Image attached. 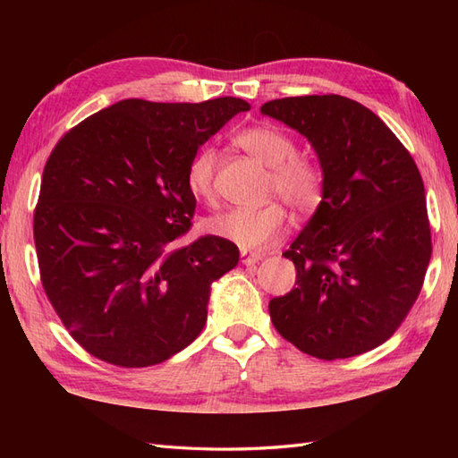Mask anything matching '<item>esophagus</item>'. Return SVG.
<instances>
[{
    "instance_id": "obj_1",
    "label": "esophagus",
    "mask_w": 458,
    "mask_h": 458,
    "mask_svg": "<svg viewBox=\"0 0 458 458\" xmlns=\"http://www.w3.org/2000/svg\"><path fill=\"white\" fill-rule=\"evenodd\" d=\"M259 259H264V254H259V251L242 250V264H244V266H254V264H258Z\"/></svg>"
}]
</instances>
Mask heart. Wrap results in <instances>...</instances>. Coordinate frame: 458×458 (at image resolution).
I'll return each mask as SVG.
<instances>
[{"mask_svg":"<svg viewBox=\"0 0 458 458\" xmlns=\"http://www.w3.org/2000/svg\"><path fill=\"white\" fill-rule=\"evenodd\" d=\"M234 141L251 157L271 167V194H281L299 214H310L318 208L325 194L323 171L315 161L295 155V143L287 133L271 125H256L240 131ZM216 165L218 157L210 148L194 155L187 171V187L194 199L212 202L216 197ZM287 222L285 207L274 200L264 207H238L220 212L208 218L207 228L214 236L234 242L244 250H254L284 234Z\"/></svg>","mask_w":458,"mask_h":458,"instance_id":"b5f03b06","label":"heart"}]
</instances>
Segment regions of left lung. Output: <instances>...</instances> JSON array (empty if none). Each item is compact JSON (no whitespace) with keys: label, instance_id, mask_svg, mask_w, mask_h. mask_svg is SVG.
Here are the masks:
<instances>
[{"label":"left lung","instance_id":"1","mask_svg":"<svg viewBox=\"0 0 458 458\" xmlns=\"http://www.w3.org/2000/svg\"><path fill=\"white\" fill-rule=\"evenodd\" d=\"M305 135L323 202L285 251L295 287L269 301L277 333L320 360L364 354L410 313L431 259L425 189L394 131L344 96H295L259 110Z\"/></svg>","mask_w":458,"mask_h":458}]
</instances>
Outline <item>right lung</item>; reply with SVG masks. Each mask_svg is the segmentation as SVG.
Returning <instances> with one entry per match:
<instances>
[{
    "label": "right lung",
    "mask_w": 458,
    "mask_h": 458,
    "mask_svg": "<svg viewBox=\"0 0 458 458\" xmlns=\"http://www.w3.org/2000/svg\"><path fill=\"white\" fill-rule=\"evenodd\" d=\"M250 104L130 98L66 131L48 157L33 218L41 284L86 352L123 368L165 362L207 323L212 281L238 246L202 236L179 248L197 199L189 165Z\"/></svg>",
    "instance_id": "obj_1"
}]
</instances>
